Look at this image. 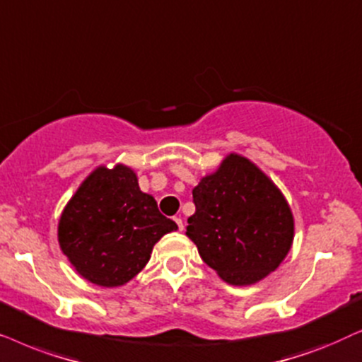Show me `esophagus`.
Listing matches in <instances>:
<instances>
[{"label": "esophagus", "instance_id": "1", "mask_svg": "<svg viewBox=\"0 0 362 362\" xmlns=\"http://www.w3.org/2000/svg\"><path fill=\"white\" fill-rule=\"evenodd\" d=\"M173 220H175V223H177V226H178V230H184V221H182V218H180V216H175V218H173Z\"/></svg>", "mask_w": 362, "mask_h": 362}]
</instances>
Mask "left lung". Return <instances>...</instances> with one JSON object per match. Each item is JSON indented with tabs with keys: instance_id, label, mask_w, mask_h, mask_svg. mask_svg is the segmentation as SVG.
<instances>
[{
	"instance_id": "8db88e82",
	"label": "left lung",
	"mask_w": 362,
	"mask_h": 362,
	"mask_svg": "<svg viewBox=\"0 0 362 362\" xmlns=\"http://www.w3.org/2000/svg\"><path fill=\"white\" fill-rule=\"evenodd\" d=\"M192 194L187 235L226 283L253 285L285 259L295 233L290 205L248 158L230 153Z\"/></svg>"
}]
</instances>
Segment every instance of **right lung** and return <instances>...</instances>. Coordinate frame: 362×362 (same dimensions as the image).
<instances>
[{
	"mask_svg": "<svg viewBox=\"0 0 362 362\" xmlns=\"http://www.w3.org/2000/svg\"><path fill=\"white\" fill-rule=\"evenodd\" d=\"M177 223L139 189L125 165L99 167L66 205L57 238L77 273L99 286H120L146 267L153 245Z\"/></svg>",
	"mask_w": 362,
	"mask_h": 362,
	"instance_id": "obj_1",
	"label": "right lung"
}]
</instances>
